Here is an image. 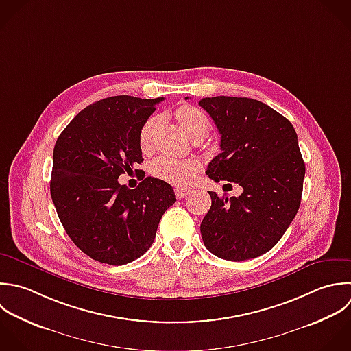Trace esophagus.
Masks as SVG:
<instances>
[{"label":"esophagus","instance_id":"obj_1","mask_svg":"<svg viewBox=\"0 0 351 351\" xmlns=\"http://www.w3.org/2000/svg\"><path fill=\"white\" fill-rule=\"evenodd\" d=\"M190 193H191L190 189H182V187H176V189H175V194H176V197H178L179 199L186 198L187 195H190Z\"/></svg>","mask_w":351,"mask_h":351}]
</instances>
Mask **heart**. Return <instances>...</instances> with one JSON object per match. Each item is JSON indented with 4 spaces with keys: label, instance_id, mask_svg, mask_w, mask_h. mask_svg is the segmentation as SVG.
<instances>
[{
    "label": "heart",
    "instance_id": "b5f03b06",
    "mask_svg": "<svg viewBox=\"0 0 351 351\" xmlns=\"http://www.w3.org/2000/svg\"><path fill=\"white\" fill-rule=\"evenodd\" d=\"M175 117L184 130V132L191 138H205L210 130L209 117L198 108L193 105H182L175 110ZM157 124V117H149L139 131V146L142 150H147L152 143V135ZM199 165L194 160H178L168 156H161L156 158L152 164V173L168 183L176 186H187Z\"/></svg>",
    "mask_w": 351,
    "mask_h": 351
}]
</instances>
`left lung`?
Here are the masks:
<instances>
[{
  "label": "left lung",
  "instance_id": "1",
  "mask_svg": "<svg viewBox=\"0 0 351 351\" xmlns=\"http://www.w3.org/2000/svg\"><path fill=\"white\" fill-rule=\"evenodd\" d=\"M199 105L221 135V153L206 175L243 189L239 197L209 191L212 206L201 223L204 243L223 260L256 258L280 241L301 205L305 162L297 132L285 116L257 99L219 95L202 98Z\"/></svg>",
  "mask_w": 351,
  "mask_h": 351
}]
</instances>
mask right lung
I'll list each match as a JSON object with an SVG mask.
<instances>
[{
    "label": "right lung",
    "instance_id": "add662e5",
    "mask_svg": "<svg viewBox=\"0 0 351 351\" xmlns=\"http://www.w3.org/2000/svg\"><path fill=\"white\" fill-rule=\"evenodd\" d=\"M162 99L97 101L71 120L54 145L50 194L58 219L72 242L102 264L123 265L145 254L176 201L164 180L147 176L134 190L117 180L143 161L139 131Z\"/></svg>",
    "mask_w": 351,
    "mask_h": 351
}]
</instances>
